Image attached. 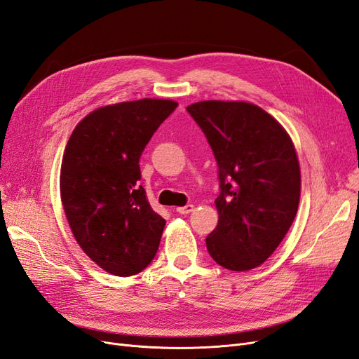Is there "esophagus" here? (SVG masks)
Here are the masks:
<instances>
[{
    "instance_id": "obj_1",
    "label": "esophagus",
    "mask_w": 359,
    "mask_h": 359,
    "mask_svg": "<svg viewBox=\"0 0 359 359\" xmlns=\"http://www.w3.org/2000/svg\"><path fill=\"white\" fill-rule=\"evenodd\" d=\"M193 210H194V206L190 203V205H186V206H180V208H177V212L186 215V214H190Z\"/></svg>"
}]
</instances>
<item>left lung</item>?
Returning <instances> with one entry per match:
<instances>
[{
	"mask_svg": "<svg viewBox=\"0 0 359 359\" xmlns=\"http://www.w3.org/2000/svg\"><path fill=\"white\" fill-rule=\"evenodd\" d=\"M187 112L219 166V224L206 236V248L226 269H253L274 253L297 215L295 147L277 119L252 103L206 100Z\"/></svg>",
	"mask_w": 359,
	"mask_h": 359,
	"instance_id": "left-lung-1",
	"label": "left lung"
}]
</instances>
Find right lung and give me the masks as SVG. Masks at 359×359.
<instances>
[{
	"instance_id": "1",
	"label": "right lung",
	"mask_w": 359,
	"mask_h": 359,
	"mask_svg": "<svg viewBox=\"0 0 359 359\" xmlns=\"http://www.w3.org/2000/svg\"><path fill=\"white\" fill-rule=\"evenodd\" d=\"M177 102L142 99L100 107L76 126L60 190L76 241L107 273L135 276L154 259L166 220L139 186V160Z\"/></svg>"
}]
</instances>
